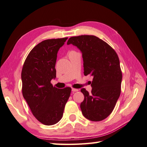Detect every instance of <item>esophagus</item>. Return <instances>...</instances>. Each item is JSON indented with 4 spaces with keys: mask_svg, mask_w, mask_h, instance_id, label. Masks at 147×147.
Returning <instances> with one entry per match:
<instances>
[{
    "mask_svg": "<svg viewBox=\"0 0 147 147\" xmlns=\"http://www.w3.org/2000/svg\"><path fill=\"white\" fill-rule=\"evenodd\" d=\"M72 91H73V92H77V91H78V89H74V88H73V89H72Z\"/></svg>",
    "mask_w": 147,
    "mask_h": 147,
    "instance_id": "esophagus-1",
    "label": "esophagus"
}]
</instances>
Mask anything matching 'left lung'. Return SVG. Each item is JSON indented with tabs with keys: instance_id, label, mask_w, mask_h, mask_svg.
Instances as JSON below:
<instances>
[{
	"instance_id": "1",
	"label": "left lung",
	"mask_w": 147,
	"mask_h": 147,
	"mask_svg": "<svg viewBox=\"0 0 147 147\" xmlns=\"http://www.w3.org/2000/svg\"><path fill=\"white\" fill-rule=\"evenodd\" d=\"M67 44L81 51L84 75L93 76L91 93L81 89L84 95L80 104L83 115L90 121H101L113 112L121 93L122 73L118 56L107 43L94 35L71 37Z\"/></svg>"
}]
</instances>
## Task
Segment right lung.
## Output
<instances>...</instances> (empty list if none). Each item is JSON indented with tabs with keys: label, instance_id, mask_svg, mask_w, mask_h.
<instances>
[{
	"label": "right lung",
	"instance_id": "right-lung-1",
	"mask_svg": "<svg viewBox=\"0 0 147 147\" xmlns=\"http://www.w3.org/2000/svg\"><path fill=\"white\" fill-rule=\"evenodd\" d=\"M67 38L41 42L29 53L24 63L21 78L22 95L37 120L52 125L62 119L71 87L58 89L51 80L56 78L57 53Z\"/></svg>",
	"mask_w": 147,
	"mask_h": 147
}]
</instances>
